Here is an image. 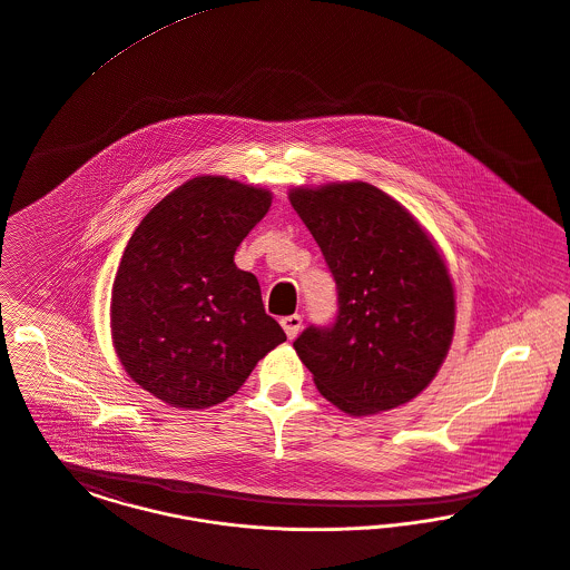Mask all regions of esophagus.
Segmentation results:
<instances>
[{"label": "esophagus", "instance_id": "1", "mask_svg": "<svg viewBox=\"0 0 570 570\" xmlns=\"http://www.w3.org/2000/svg\"><path fill=\"white\" fill-rule=\"evenodd\" d=\"M279 323H282L284 332L288 335V340H293V337H297L299 330H302L303 318L299 314H293V316H284Z\"/></svg>", "mask_w": 570, "mask_h": 570}]
</instances>
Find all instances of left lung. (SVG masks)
Instances as JSON below:
<instances>
[{
	"label": "left lung",
	"instance_id": "8db88e82",
	"mask_svg": "<svg viewBox=\"0 0 570 570\" xmlns=\"http://www.w3.org/2000/svg\"><path fill=\"white\" fill-rule=\"evenodd\" d=\"M288 200L337 286L332 327H307L295 351L316 390L362 417L422 394L454 335L450 268L424 226L364 180L295 187Z\"/></svg>",
	"mask_w": 570,
	"mask_h": 570
}]
</instances>
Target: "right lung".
Here are the masks:
<instances>
[{
  "mask_svg": "<svg viewBox=\"0 0 570 570\" xmlns=\"http://www.w3.org/2000/svg\"><path fill=\"white\" fill-rule=\"evenodd\" d=\"M271 191L196 176L139 222L111 286V342L139 387L176 409L230 399L286 340L236 247L267 215Z\"/></svg>",
  "mask_w": 570,
  "mask_h": 570,
  "instance_id": "right-lung-1",
  "label": "right lung"
}]
</instances>
